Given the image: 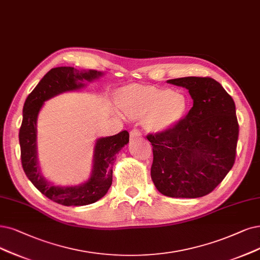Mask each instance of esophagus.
<instances>
[{
    "label": "esophagus",
    "mask_w": 260,
    "mask_h": 260,
    "mask_svg": "<svg viewBox=\"0 0 260 260\" xmlns=\"http://www.w3.org/2000/svg\"><path fill=\"white\" fill-rule=\"evenodd\" d=\"M142 136L141 132L139 130H132L130 132V139L133 140V139H137V138H140Z\"/></svg>",
    "instance_id": "34e87169"
}]
</instances>
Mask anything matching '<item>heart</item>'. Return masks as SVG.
<instances>
[{
    "instance_id": "b5f03b06",
    "label": "heart",
    "mask_w": 260,
    "mask_h": 260,
    "mask_svg": "<svg viewBox=\"0 0 260 260\" xmlns=\"http://www.w3.org/2000/svg\"><path fill=\"white\" fill-rule=\"evenodd\" d=\"M118 101L124 116L144 119L145 129L158 134L177 126L189 111V98L183 91L151 85L124 86Z\"/></svg>"
}]
</instances>
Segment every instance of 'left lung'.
Instances as JSON below:
<instances>
[{
	"label": "left lung",
	"instance_id": "left-lung-1",
	"mask_svg": "<svg viewBox=\"0 0 260 260\" xmlns=\"http://www.w3.org/2000/svg\"><path fill=\"white\" fill-rule=\"evenodd\" d=\"M189 90L193 107L176 127L147 136L151 179L169 197L196 199L212 192L233 168L239 126L233 98L211 78L168 80Z\"/></svg>",
	"mask_w": 260,
	"mask_h": 260
}]
</instances>
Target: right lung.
<instances>
[{"mask_svg": "<svg viewBox=\"0 0 260 260\" xmlns=\"http://www.w3.org/2000/svg\"><path fill=\"white\" fill-rule=\"evenodd\" d=\"M103 76L97 70H78L74 67L52 68L27 96L23 106V119L19 131L22 168L36 189L49 200L64 206H85L105 196L113 179L116 154L129 143L128 131L96 140L89 178L78 185H55L41 174L37 158V118L45 102L59 94L84 88L86 82Z\"/></svg>", "mask_w": 260, "mask_h": 260, "instance_id": "1", "label": "right lung"}]
</instances>
